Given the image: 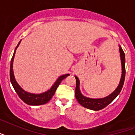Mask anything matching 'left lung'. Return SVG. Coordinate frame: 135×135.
I'll list each match as a JSON object with an SVG mask.
<instances>
[{"label":"left lung","instance_id":"left-lung-1","mask_svg":"<svg viewBox=\"0 0 135 135\" xmlns=\"http://www.w3.org/2000/svg\"><path fill=\"white\" fill-rule=\"evenodd\" d=\"M119 52L120 57V61H121L122 66V74L120 80L119 84L115 90L108 96L103 97V98H90L88 97L84 96L81 93L80 89V80L76 76H75L76 80V93L75 96L78 101V102L81 106L85 108L93 110V111H99L101 109H104L105 107L113 102L116 97L119 94L122 90V88L123 86L124 81H125V76H126V57L123 49L119 45Z\"/></svg>","mask_w":135,"mask_h":135}]
</instances>
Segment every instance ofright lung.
<instances>
[{"label":"right lung","mask_w":135,"mask_h":135,"mask_svg":"<svg viewBox=\"0 0 135 135\" xmlns=\"http://www.w3.org/2000/svg\"><path fill=\"white\" fill-rule=\"evenodd\" d=\"M20 43H21V41L19 42L18 45L16 47L15 52H14L13 56H12V58L11 59V62H10L9 78H10V81H11V83L12 85V87H13L15 90V92H17V94H18V96L20 97V98L24 102L27 104L31 105V106H38V105L45 104L47 103L50 100L51 98L55 94V91H56L57 88L59 86V85L61 83L62 80H64V78H66L67 76H69V74H64L62 76H59L50 88L48 90L45 91V92H42V93L35 94V93L28 92L26 91V90H24L22 87L20 86V85L18 84V83L17 82L13 71L14 58H15L16 50H17L18 46L20 45Z\"/></svg>","instance_id":"1"}]
</instances>
